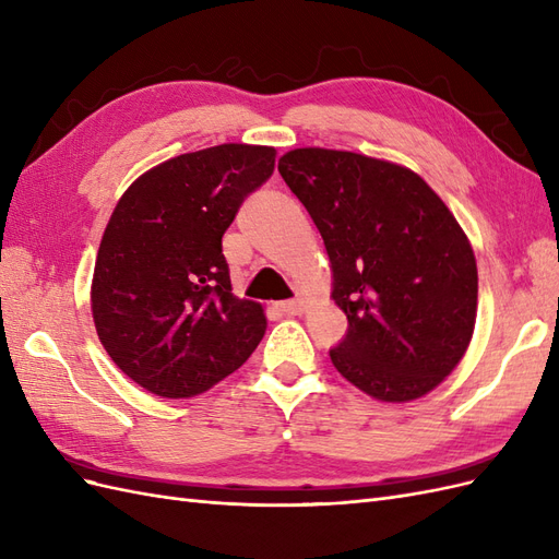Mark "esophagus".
I'll use <instances>...</instances> for the list:
<instances>
[{
  "mask_svg": "<svg viewBox=\"0 0 559 559\" xmlns=\"http://www.w3.org/2000/svg\"><path fill=\"white\" fill-rule=\"evenodd\" d=\"M280 310L286 314V317H298L308 310V300L302 298H296V300H284L280 302Z\"/></svg>",
  "mask_w": 559,
  "mask_h": 559,
  "instance_id": "esophagus-1",
  "label": "esophagus"
}]
</instances>
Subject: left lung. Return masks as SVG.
Instances as JSON below:
<instances>
[{"label":"left lung","instance_id":"obj_1","mask_svg":"<svg viewBox=\"0 0 559 559\" xmlns=\"http://www.w3.org/2000/svg\"><path fill=\"white\" fill-rule=\"evenodd\" d=\"M277 170L306 205L347 317L337 373L370 399L408 403L464 359L478 312V267L460 222L411 167L302 146Z\"/></svg>","mask_w":559,"mask_h":559}]
</instances>
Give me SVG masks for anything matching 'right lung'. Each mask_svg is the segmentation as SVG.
<instances>
[{
	"label": "right lung",
	"instance_id": "obj_1",
	"mask_svg": "<svg viewBox=\"0 0 559 559\" xmlns=\"http://www.w3.org/2000/svg\"><path fill=\"white\" fill-rule=\"evenodd\" d=\"M277 151L218 144L134 179L97 249L91 312L123 373L163 399H191L238 370L267 329L261 302L233 296L222 238Z\"/></svg>",
	"mask_w": 559,
	"mask_h": 559
}]
</instances>
